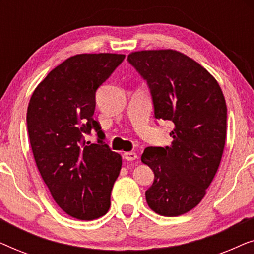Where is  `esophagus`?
<instances>
[{
	"label": "esophagus",
	"mask_w": 254,
	"mask_h": 254,
	"mask_svg": "<svg viewBox=\"0 0 254 254\" xmlns=\"http://www.w3.org/2000/svg\"><path fill=\"white\" fill-rule=\"evenodd\" d=\"M124 158L126 159V161H135V159L137 158V155L133 151H127L124 152Z\"/></svg>",
	"instance_id": "1"
}]
</instances>
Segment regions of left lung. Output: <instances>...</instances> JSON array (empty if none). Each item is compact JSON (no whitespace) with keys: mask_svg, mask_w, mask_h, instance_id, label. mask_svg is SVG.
<instances>
[{"mask_svg":"<svg viewBox=\"0 0 254 254\" xmlns=\"http://www.w3.org/2000/svg\"><path fill=\"white\" fill-rule=\"evenodd\" d=\"M127 60L147 82L156 119L175 126L170 147H148L141 157L155 175L145 200L155 213L179 216L200 203L221 163L223 92L206 69L180 52H134Z\"/></svg>","mask_w":254,"mask_h":254,"instance_id":"1","label":"left lung"}]
</instances>
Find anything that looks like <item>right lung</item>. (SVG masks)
Returning <instances> with one entry per match:
<instances>
[{"instance_id":"obj_1","label":"right lung","mask_w":254,"mask_h":254,"mask_svg":"<svg viewBox=\"0 0 254 254\" xmlns=\"http://www.w3.org/2000/svg\"><path fill=\"white\" fill-rule=\"evenodd\" d=\"M124 54H78L55 67L37 86L26 124L37 168L55 202L78 220L105 215L121 156L110 149L93 119L96 91ZM97 133V144L85 135Z\"/></svg>"}]
</instances>
